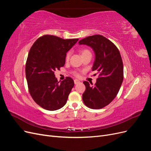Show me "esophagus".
<instances>
[{"label":"esophagus","instance_id":"34e87169","mask_svg":"<svg viewBox=\"0 0 151 151\" xmlns=\"http://www.w3.org/2000/svg\"><path fill=\"white\" fill-rule=\"evenodd\" d=\"M79 83H80V81L79 80H77V79L74 80V84H79Z\"/></svg>","mask_w":151,"mask_h":151}]
</instances>
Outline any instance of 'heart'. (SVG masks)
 Instances as JSON below:
<instances>
[{
	"mask_svg": "<svg viewBox=\"0 0 151 151\" xmlns=\"http://www.w3.org/2000/svg\"><path fill=\"white\" fill-rule=\"evenodd\" d=\"M87 52H89L88 50H83V51L81 52L82 55L84 54V53H87ZM70 56V52H68V53H67V55H66V57H65V60H66L67 61L69 60Z\"/></svg>",
	"mask_w": 151,
	"mask_h": 151,
	"instance_id": "heart-1",
	"label": "heart"
}]
</instances>
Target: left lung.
<instances>
[{"label":"left lung","mask_w":151,"mask_h":151,"mask_svg":"<svg viewBox=\"0 0 151 151\" xmlns=\"http://www.w3.org/2000/svg\"><path fill=\"white\" fill-rule=\"evenodd\" d=\"M93 50L95 59L92 70H97L99 77L94 86L88 81L83 83L86 90L83 102L91 109L107 106L116 97L123 80V66L119 50L111 41L102 35H93L79 42Z\"/></svg>","instance_id":"1"}]
</instances>
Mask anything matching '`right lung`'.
I'll list each match as a JSON object with an SVG mask.
<instances>
[{"label": "right lung", "instance_id": "add662e5", "mask_svg": "<svg viewBox=\"0 0 151 151\" xmlns=\"http://www.w3.org/2000/svg\"><path fill=\"white\" fill-rule=\"evenodd\" d=\"M78 40L44 35L31 47L26 63V77L32 98L42 108L55 111L66 104L74 82L67 77L59 83L54 72L65 65L67 52Z\"/></svg>", "mask_w": 151, "mask_h": 151}]
</instances>
